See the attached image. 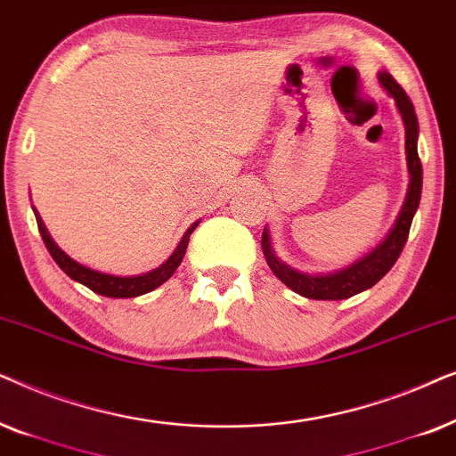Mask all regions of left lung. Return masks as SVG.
Returning a JSON list of instances; mask_svg holds the SVG:
<instances>
[{
	"label": "left lung",
	"mask_w": 456,
	"mask_h": 456,
	"mask_svg": "<svg viewBox=\"0 0 456 456\" xmlns=\"http://www.w3.org/2000/svg\"><path fill=\"white\" fill-rule=\"evenodd\" d=\"M378 81L381 87L387 91V95L394 97V104H396L400 117L404 123V148H406V168H409V190H406V198L403 208H400L396 223L390 229V233L386 235L384 241L373 248L371 252H367L365 256H361L356 263H352L344 269H338L333 273H306L296 269L281 260L275 254V248L271 244L269 229L265 227L263 232V254L266 258V265L271 266V271L275 273L279 281L288 285L291 291L305 296L311 300H344L350 296L361 294L369 288H373L387 271L392 269L396 263L400 252L409 238V229L412 223V216L419 208V200H421V185H423V168L421 160L417 154V137H419V123L415 108L409 95L404 94V89L394 81L390 72L381 70L378 72Z\"/></svg>",
	"instance_id": "8db88e82"
}]
</instances>
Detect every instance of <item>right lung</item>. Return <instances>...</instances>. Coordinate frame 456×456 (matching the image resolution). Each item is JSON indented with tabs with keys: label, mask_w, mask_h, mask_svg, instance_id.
I'll return each mask as SVG.
<instances>
[{
	"label": "right lung",
	"mask_w": 456,
	"mask_h": 456,
	"mask_svg": "<svg viewBox=\"0 0 456 456\" xmlns=\"http://www.w3.org/2000/svg\"><path fill=\"white\" fill-rule=\"evenodd\" d=\"M33 210H35V206H33ZM35 218H37V227H39L41 238H44V241H45V248L50 250L52 258L56 260V265L60 266V269H62L66 275L72 279V281L83 283L85 288H89L91 291H95V294H100V296H106V298H135V296L148 294V291L156 289L158 285L165 283L167 279H171L173 273L177 271V266L181 265V260H183V256H185L187 244H190V235L193 233V229H196L200 223V221H196L190 229H187V232L183 233V238H181V241L177 244V248H175V252L160 266H156V269H151L148 273H142V275L123 277V275H110V273L95 271V269H91V266L77 263L75 258H70L69 254H66L62 248L56 244V241H53L44 221H41L37 210H35Z\"/></svg>",
	"instance_id": "obj_1"
}]
</instances>
